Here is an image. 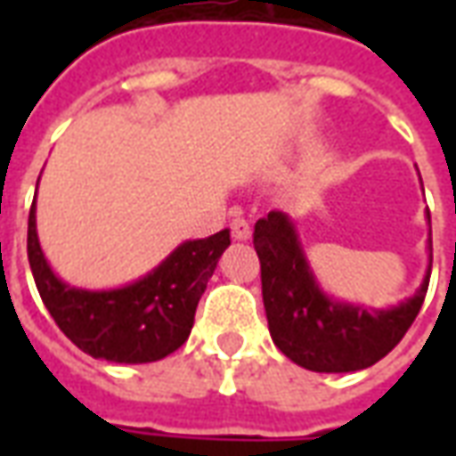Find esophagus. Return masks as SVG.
Returning a JSON list of instances; mask_svg holds the SVG:
<instances>
[{"label": "esophagus", "instance_id": "esophagus-1", "mask_svg": "<svg viewBox=\"0 0 456 456\" xmlns=\"http://www.w3.org/2000/svg\"><path fill=\"white\" fill-rule=\"evenodd\" d=\"M229 227H232V237L237 239V241H247V239L251 237V224H248V219L234 217Z\"/></svg>", "mask_w": 456, "mask_h": 456}]
</instances>
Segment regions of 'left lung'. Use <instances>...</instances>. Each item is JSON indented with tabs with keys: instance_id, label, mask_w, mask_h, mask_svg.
Here are the masks:
<instances>
[{
	"instance_id": "left-lung-1",
	"label": "left lung",
	"mask_w": 456,
	"mask_h": 456,
	"mask_svg": "<svg viewBox=\"0 0 456 456\" xmlns=\"http://www.w3.org/2000/svg\"><path fill=\"white\" fill-rule=\"evenodd\" d=\"M254 248L271 337L290 362L310 371H359L383 359L418 317L430 283L425 276L415 296L381 313L335 303L315 286L283 212H268L254 224Z\"/></svg>"
}]
</instances>
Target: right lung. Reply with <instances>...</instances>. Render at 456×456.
Masks as SVG:
<instances>
[{"label":"right lung","mask_w":456,"mask_h":456,"mask_svg":"<svg viewBox=\"0 0 456 456\" xmlns=\"http://www.w3.org/2000/svg\"><path fill=\"white\" fill-rule=\"evenodd\" d=\"M229 247V229L185 241L156 271L117 290L70 288L44 258L36 234V200L28 212V264L38 296L55 325L94 359L159 362L185 344L208 281Z\"/></svg>","instance_id":"add662e5"}]
</instances>
